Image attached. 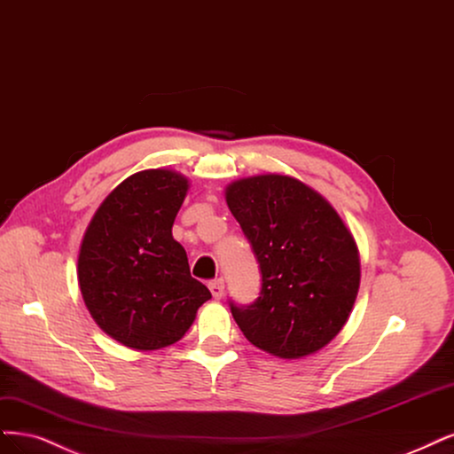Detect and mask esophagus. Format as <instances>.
Instances as JSON below:
<instances>
[{
  "label": "esophagus",
  "mask_w": 454,
  "mask_h": 454,
  "mask_svg": "<svg viewBox=\"0 0 454 454\" xmlns=\"http://www.w3.org/2000/svg\"><path fill=\"white\" fill-rule=\"evenodd\" d=\"M208 287H210V291H212V296H214V299L220 301L222 296H223V291H225V281H223L222 278H217V279L210 281Z\"/></svg>",
  "instance_id": "1"
}]
</instances>
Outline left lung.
<instances>
[{
    "mask_svg": "<svg viewBox=\"0 0 454 454\" xmlns=\"http://www.w3.org/2000/svg\"><path fill=\"white\" fill-rule=\"evenodd\" d=\"M225 200L261 270L257 301L231 302L234 321L274 356L319 351L346 325L361 284L353 234L325 197L293 176L234 180Z\"/></svg>",
    "mask_w": 454,
    "mask_h": 454,
    "instance_id": "1",
    "label": "left lung"
}]
</instances>
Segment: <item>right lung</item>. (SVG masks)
I'll use <instances>...</instances> for the list:
<instances>
[{
  "label": "right lung",
  "instance_id": "1",
  "mask_svg": "<svg viewBox=\"0 0 454 454\" xmlns=\"http://www.w3.org/2000/svg\"><path fill=\"white\" fill-rule=\"evenodd\" d=\"M190 190L176 170L148 168L108 193L84 232L78 286L99 328L137 351L173 346L212 299L173 239Z\"/></svg>",
  "mask_w": 454,
  "mask_h": 454
}]
</instances>
